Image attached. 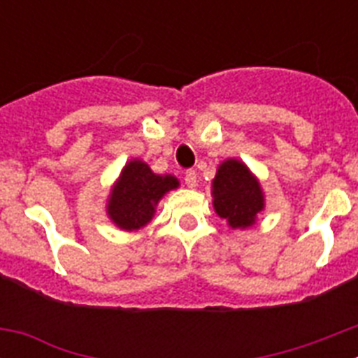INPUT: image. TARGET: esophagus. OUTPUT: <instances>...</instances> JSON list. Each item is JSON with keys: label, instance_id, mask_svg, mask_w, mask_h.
I'll return each mask as SVG.
<instances>
[{"label": "esophagus", "instance_id": "esophagus-1", "mask_svg": "<svg viewBox=\"0 0 358 358\" xmlns=\"http://www.w3.org/2000/svg\"><path fill=\"white\" fill-rule=\"evenodd\" d=\"M185 185L188 186V188H195V186H197V172H195V170H186Z\"/></svg>", "mask_w": 358, "mask_h": 358}]
</instances>
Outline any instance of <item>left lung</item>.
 I'll return each mask as SVG.
<instances>
[{
	"label": "left lung",
	"instance_id": "1",
	"mask_svg": "<svg viewBox=\"0 0 358 358\" xmlns=\"http://www.w3.org/2000/svg\"><path fill=\"white\" fill-rule=\"evenodd\" d=\"M211 194L217 215L233 229L251 227L265 208L260 182L238 159H226L218 166Z\"/></svg>",
	"mask_w": 358,
	"mask_h": 358
}]
</instances>
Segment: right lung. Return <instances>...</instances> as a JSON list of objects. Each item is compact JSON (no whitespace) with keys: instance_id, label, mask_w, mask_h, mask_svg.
Wrapping results in <instances>:
<instances>
[{"instance_id":"1","label":"right lung","mask_w":358,"mask_h":358,"mask_svg":"<svg viewBox=\"0 0 358 358\" xmlns=\"http://www.w3.org/2000/svg\"><path fill=\"white\" fill-rule=\"evenodd\" d=\"M177 186V177L157 176L141 159L129 161L110 189L107 215L120 229H141L152 220L163 195Z\"/></svg>"}]
</instances>
